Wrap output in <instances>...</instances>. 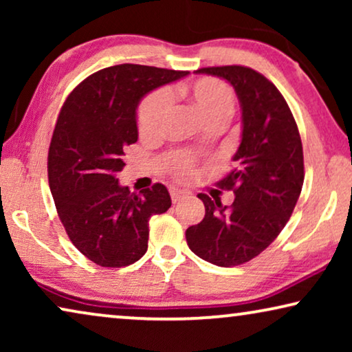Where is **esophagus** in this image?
<instances>
[{
	"label": "esophagus",
	"mask_w": 352,
	"mask_h": 352,
	"mask_svg": "<svg viewBox=\"0 0 352 352\" xmlns=\"http://www.w3.org/2000/svg\"><path fill=\"white\" fill-rule=\"evenodd\" d=\"M170 195H171L173 204H176L177 200H181L182 197L187 195V192H186V190H181V189H171V190H170Z\"/></svg>",
	"instance_id": "esophagus-1"
}]
</instances>
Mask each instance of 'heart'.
Instances as JSON below:
<instances>
[{
  "label": "heart",
  "mask_w": 352,
  "mask_h": 352,
  "mask_svg": "<svg viewBox=\"0 0 352 352\" xmlns=\"http://www.w3.org/2000/svg\"><path fill=\"white\" fill-rule=\"evenodd\" d=\"M176 93L186 98L208 128H223L232 118L235 96L232 88L223 80L213 76H201L190 85H181ZM171 109V96L166 89H155L141 100L136 120L138 131L142 138H155L162 134ZM177 175L189 176L190 165L184 157L177 160Z\"/></svg>",
  "instance_id": "heart-1"
}]
</instances>
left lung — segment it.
<instances>
[{
  "label": "left lung",
  "instance_id": "left-lung-1",
  "mask_svg": "<svg viewBox=\"0 0 352 352\" xmlns=\"http://www.w3.org/2000/svg\"><path fill=\"white\" fill-rule=\"evenodd\" d=\"M197 72L234 86L243 128L234 170L218 182L234 190V204L199 194L205 218L186 230V240L199 258L232 267L264 252L290 219L305 181L302 144L287 100L259 72L243 65Z\"/></svg>",
  "mask_w": 352,
  "mask_h": 352
}]
</instances>
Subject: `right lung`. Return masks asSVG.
I'll list each match as a JSON object with an SVG mask.
<instances>
[{
    "label": "right lung",
    "mask_w": 352,
    "mask_h": 352,
    "mask_svg": "<svg viewBox=\"0 0 352 352\" xmlns=\"http://www.w3.org/2000/svg\"><path fill=\"white\" fill-rule=\"evenodd\" d=\"M189 72L122 64L85 78L62 105L47 152V177L70 242L102 267L147 252L148 219L171 206L160 182L136 194L118 184L124 147L138 141L136 109L152 89Z\"/></svg>",
    "instance_id": "add662e5"
}]
</instances>
